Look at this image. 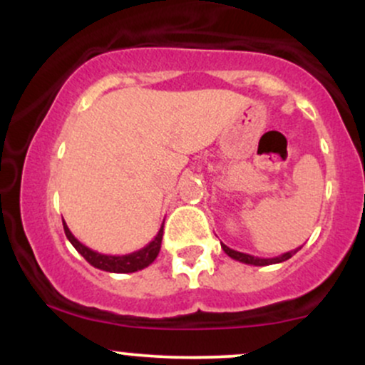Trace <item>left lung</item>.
Wrapping results in <instances>:
<instances>
[{"mask_svg": "<svg viewBox=\"0 0 365 365\" xmlns=\"http://www.w3.org/2000/svg\"><path fill=\"white\" fill-rule=\"evenodd\" d=\"M221 249L225 250L226 255H230V257L235 259V261H238V262L250 264V266H269V264H278V262L288 261V259H290L292 255H295L297 252H299L300 247H299V249L290 250V252H284L282 255H276V257H255V255L244 254V252H238V250L230 249V247H226L225 244H221Z\"/></svg>", "mask_w": 365, "mask_h": 365, "instance_id": "1", "label": "left lung"}]
</instances>
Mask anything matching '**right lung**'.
<instances>
[{
  "label": "right lung",
  "mask_w": 365,
  "mask_h": 365,
  "mask_svg": "<svg viewBox=\"0 0 365 365\" xmlns=\"http://www.w3.org/2000/svg\"><path fill=\"white\" fill-rule=\"evenodd\" d=\"M163 226H165V221H163L161 228H159L158 235L154 237L153 242H149L148 245L142 247V249L135 250V252H130L125 255H108L96 252V250L89 249L78 242L77 238L73 237V233L70 232V228L66 226L65 221H63V230H65V235L70 240V244L75 247L78 254L86 259L91 266L98 267L101 271H108V273H135V271L144 269L149 264L154 262V259L158 257L159 250H161V240H163Z\"/></svg>",
  "instance_id": "obj_1"
}]
</instances>
